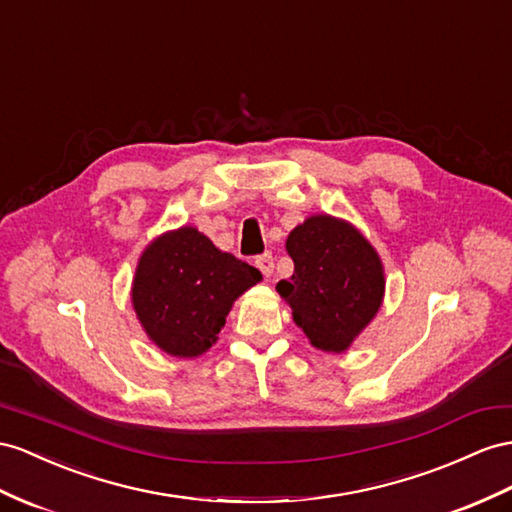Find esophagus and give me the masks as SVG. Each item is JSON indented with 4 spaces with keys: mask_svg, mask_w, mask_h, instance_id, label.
Segmentation results:
<instances>
[{
    "mask_svg": "<svg viewBox=\"0 0 512 512\" xmlns=\"http://www.w3.org/2000/svg\"><path fill=\"white\" fill-rule=\"evenodd\" d=\"M255 266L261 270V274H264V277H270L272 270H274V257H272V253L257 255L255 257Z\"/></svg>",
    "mask_w": 512,
    "mask_h": 512,
    "instance_id": "34e87169",
    "label": "esophagus"
}]
</instances>
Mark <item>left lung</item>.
<instances>
[{
	"mask_svg": "<svg viewBox=\"0 0 512 512\" xmlns=\"http://www.w3.org/2000/svg\"><path fill=\"white\" fill-rule=\"evenodd\" d=\"M294 274L279 281L311 344L344 352L383 303L385 274L372 244L344 220L311 216L285 242Z\"/></svg>",
	"mask_w": 512,
	"mask_h": 512,
	"instance_id": "obj_1",
	"label": "left lung"
}]
</instances>
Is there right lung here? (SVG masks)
<instances>
[{"label": "right lung", "mask_w": 512, "mask_h": 512, "mask_svg": "<svg viewBox=\"0 0 512 512\" xmlns=\"http://www.w3.org/2000/svg\"><path fill=\"white\" fill-rule=\"evenodd\" d=\"M261 281L194 227L164 233L142 253L131 300L144 331L173 357H199L216 342L233 300Z\"/></svg>", "instance_id": "1"}]
</instances>
